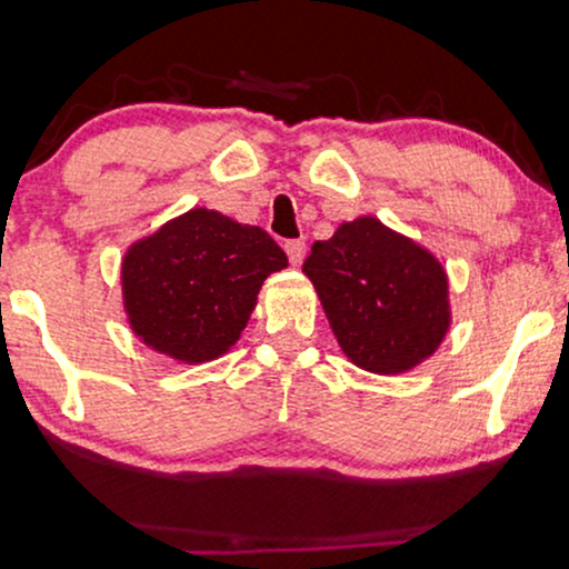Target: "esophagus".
Wrapping results in <instances>:
<instances>
[{"mask_svg": "<svg viewBox=\"0 0 569 569\" xmlns=\"http://www.w3.org/2000/svg\"><path fill=\"white\" fill-rule=\"evenodd\" d=\"M283 248H286V253H289V262L293 267H299L305 262V251H307L305 240H289V243H286Z\"/></svg>", "mask_w": 569, "mask_h": 569, "instance_id": "obj_1", "label": "esophagus"}]
</instances>
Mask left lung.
Masks as SVG:
<instances>
[{
  "label": "left lung",
  "instance_id": "1",
  "mask_svg": "<svg viewBox=\"0 0 569 569\" xmlns=\"http://www.w3.org/2000/svg\"><path fill=\"white\" fill-rule=\"evenodd\" d=\"M302 272L312 280L339 348L377 375L417 367L449 329L447 276L433 257L375 217L318 240Z\"/></svg>",
  "mask_w": 569,
  "mask_h": 569
}]
</instances>
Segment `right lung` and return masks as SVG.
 I'll return each instance as SVG.
<instances>
[{
	"instance_id": "1",
	"label": "right lung",
	"mask_w": 569,
	"mask_h": 569,
	"mask_svg": "<svg viewBox=\"0 0 569 569\" xmlns=\"http://www.w3.org/2000/svg\"><path fill=\"white\" fill-rule=\"evenodd\" d=\"M286 264L283 248L262 227L194 208L126 253L130 326L166 356L211 361L238 342L264 278Z\"/></svg>"
}]
</instances>
